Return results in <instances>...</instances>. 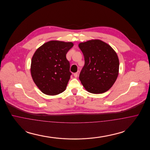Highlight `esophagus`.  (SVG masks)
<instances>
[{
	"label": "esophagus",
	"mask_w": 150,
	"mask_h": 150,
	"mask_svg": "<svg viewBox=\"0 0 150 150\" xmlns=\"http://www.w3.org/2000/svg\"><path fill=\"white\" fill-rule=\"evenodd\" d=\"M74 76L75 78H77L78 76V72H75L74 74Z\"/></svg>",
	"instance_id": "esophagus-1"
}]
</instances>
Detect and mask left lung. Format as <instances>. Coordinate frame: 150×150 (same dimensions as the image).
I'll list each match as a JSON object with an SVG mask.
<instances>
[{
  "label": "left lung",
  "instance_id": "left-lung-1",
  "mask_svg": "<svg viewBox=\"0 0 150 150\" xmlns=\"http://www.w3.org/2000/svg\"><path fill=\"white\" fill-rule=\"evenodd\" d=\"M85 64L79 79L86 90L93 94L108 91L116 80L119 70L117 53L108 44L93 39L79 44Z\"/></svg>",
  "mask_w": 150,
  "mask_h": 150
}]
</instances>
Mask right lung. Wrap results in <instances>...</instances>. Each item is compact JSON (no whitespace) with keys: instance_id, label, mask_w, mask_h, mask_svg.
Here are the masks:
<instances>
[{"instance_id":"add662e5","label":"right lung","mask_w":150,"mask_h":150,"mask_svg":"<svg viewBox=\"0 0 150 150\" xmlns=\"http://www.w3.org/2000/svg\"><path fill=\"white\" fill-rule=\"evenodd\" d=\"M72 42L51 40L38 48L31 59V75L44 94L55 96L65 91L71 75L66 55Z\"/></svg>"}]
</instances>
